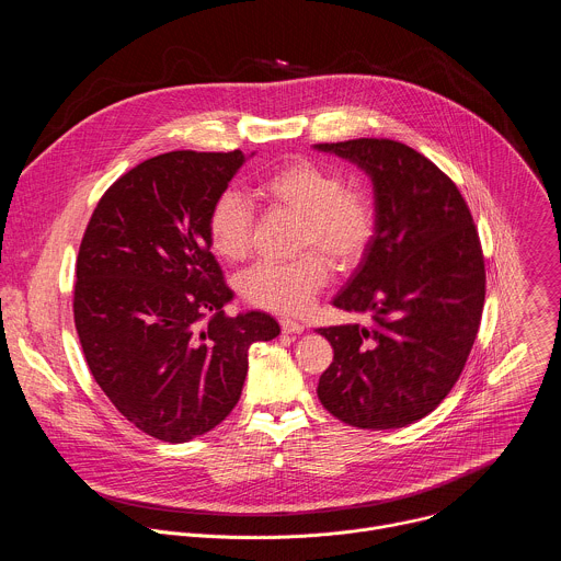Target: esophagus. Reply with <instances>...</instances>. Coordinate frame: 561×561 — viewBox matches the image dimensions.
Instances as JSON below:
<instances>
[{"label":"esophagus","mask_w":561,"mask_h":561,"mask_svg":"<svg viewBox=\"0 0 561 561\" xmlns=\"http://www.w3.org/2000/svg\"><path fill=\"white\" fill-rule=\"evenodd\" d=\"M282 331L286 333V335H299V333H304V324H299V322H293V319H282Z\"/></svg>","instance_id":"esophagus-1"}]
</instances>
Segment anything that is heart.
<instances>
[{
    "mask_svg": "<svg viewBox=\"0 0 561 561\" xmlns=\"http://www.w3.org/2000/svg\"><path fill=\"white\" fill-rule=\"evenodd\" d=\"M257 193L277 210L299 217L297 251H310L293 262H257L239 290L253 306L299 314L329 279L330 260L337 268L355 266L375 234V208L366 195L346 188L340 173L295 159L266 175ZM253 206L232 188L217 195L208 213V242L226 262L244 260L251 251Z\"/></svg>",
    "mask_w": 561,
    "mask_h": 561,
    "instance_id": "heart-1",
    "label": "heart"
}]
</instances>
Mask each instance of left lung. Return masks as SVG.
Returning a JSON list of instances; mask_svg holds the SVG:
<instances>
[{
	"instance_id": "obj_1",
	"label": "left lung",
	"mask_w": 561,
	"mask_h": 561,
	"mask_svg": "<svg viewBox=\"0 0 561 561\" xmlns=\"http://www.w3.org/2000/svg\"><path fill=\"white\" fill-rule=\"evenodd\" d=\"M373 182L375 234L333 306L373 324L317 329L333 346L317 397L348 426L402 428L459 379L482 319L486 273L470 210L431 159L392 139L314 144Z\"/></svg>"
}]
</instances>
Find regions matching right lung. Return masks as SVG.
Masks as SVG:
<instances>
[{"label": "right lung", "mask_w": 561, "mask_h": 561, "mask_svg": "<svg viewBox=\"0 0 561 561\" xmlns=\"http://www.w3.org/2000/svg\"><path fill=\"white\" fill-rule=\"evenodd\" d=\"M242 150L157 154L100 199L77 255L75 329L113 407L141 433L191 442L242 394L249 348L279 324L232 299L210 253L208 213L242 169Z\"/></svg>", "instance_id": "right-lung-1"}]
</instances>
